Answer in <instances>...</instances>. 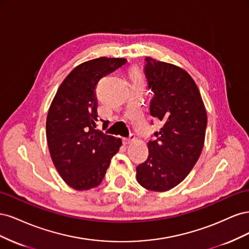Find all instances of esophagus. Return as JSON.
I'll return each mask as SVG.
<instances>
[{
	"mask_svg": "<svg viewBox=\"0 0 249 249\" xmlns=\"http://www.w3.org/2000/svg\"><path fill=\"white\" fill-rule=\"evenodd\" d=\"M134 139H135V136H134L133 134H131V136L129 138H124L123 141H124V144H130L132 141H134Z\"/></svg>",
	"mask_w": 249,
	"mask_h": 249,
	"instance_id": "obj_1",
	"label": "esophagus"
}]
</instances>
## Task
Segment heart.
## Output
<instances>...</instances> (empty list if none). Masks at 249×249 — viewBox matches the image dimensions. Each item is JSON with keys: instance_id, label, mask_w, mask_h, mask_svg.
I'll list each match as a JSON object with an SVG mask.
<instances>
[{"instance_id": "heart-1", "label": "heart", "mask_w": 249, "mask_h": 249, "mask_svg": "<svg viewBox=\"0 0 249 249\" xmlns=\"http://www.w3.org/2000/svg\"><path fill=\"white\" fill-rule=\"evenodd\" d=\"M135 77H138V73L136 71H133L131 73V78H135Z\"/></svg>"}]
</instances>
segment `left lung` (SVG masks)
I'll use <instances>...</instances> for the list:
<instances>
[{"instance_id": "1", "label": "left lung", "mask_w": 249, "mask_h": 249, "mask_svg": "<svg viewBox=\"0 0 249 249\" xmlns=\"http://www.w3.org/2000/svg\"><path fill=\"white\" fill-rule=\"evenodd\" d=\"M144 72L155 93L150 115L163 126L147 143L148 158L136 168L137 182L164 192L183 182L197 162L205 143L207 111L197 85L182 67L145 58Z\"/></svg>"}]
</instances>
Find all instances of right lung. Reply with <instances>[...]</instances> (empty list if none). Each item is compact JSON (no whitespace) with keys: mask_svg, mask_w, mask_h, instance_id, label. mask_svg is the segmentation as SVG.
<instances>
[{"mask_svg":"<svg viewBox=\"0 0 249 249\" xmlns=\"http://www.w3.org/2000/svg\"><path fill=\"white\" fill-rule=\"evenodd\" d=\"M125 62L124 58L100 57L81 63L67 74L51 103L46 125L51 158L60 177L74 190L99 186L122 146L120 138L95 130V88L103 77Z\"/></svg>","mask_w":249,"mask_h":249,"instance_id":"add662e5","label":"right lung"}]
</instances>
